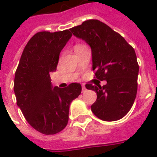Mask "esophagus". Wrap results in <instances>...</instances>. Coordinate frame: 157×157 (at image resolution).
<instances>
[{"mask_svg": "<svg viewBox=\"0 0 157 157\" xmlns=\"http://www.w3.org/2000/svg\"><path fill=\"white\" fill-rule=\"evenodd\" d=\"M81 87H82V93H85V92L86 91V86H85V85H82V86H81Z\"/></svg>", "mask_w": 157, "mask_h": 157, "instance_id": "1", "label": "esophagus"}]
</instances>
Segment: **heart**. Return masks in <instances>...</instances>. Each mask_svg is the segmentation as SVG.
<instances>
[{
  "label": "heart",
  "instance_id": "heart-1",
  "mask_svg": "<svg viewBox=\"0 0 157 157\" xmlns=\"http://www.w3.org/2000/svg\"><path fill=\"white\" fill-rule=\"evenodd\" d=\"M81 46H84V45H76V47H81Z\"/></svg>",
  "mask_w": 157,
  "mask_h": 157
}]
</instances>
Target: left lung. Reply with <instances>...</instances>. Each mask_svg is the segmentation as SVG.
Here are the masks:
<instances>
[{
	"label": "left lung",
	"instance_id": "8db88e82",
	"mask_svg": "<svg viewBox=\"0 0 157 157\" xmlns=\"http://www.w3.org/2000/svg\"><path fill=\"white\" fill-rule=\"evenodd\" d=\"M70 31L90 45L96 78L107 81L103 87L86 86L97 94L92 112L105 121L121 119L129 112L137 94L139 64L134 48L119 33L96 19L85 21Z\"/></svg>",
	"mask_w": 157,
	"mask_h": 157
}]
</instances>
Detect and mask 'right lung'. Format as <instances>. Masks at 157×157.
<instances>
[{
    "label": "right lung",
    "instance_id": "right-lung-1",
    "mask_svg": "<svg viewBox=\"0 0 157 157\" xmlns=\"http://www.w3.org/2000/svg\"><path fill=\"white\" fill-rule=\"evenodd\" d=\"M71 36L69 30L37 33L26 45L16 70L17 105L31 126L41 134H57L66 127L70 104L81 93L79 83L62 89L53 87L50 79Z\"/></svg>",
    "mask_w": 157,
    "mask_h": 157
}]
</instances>
